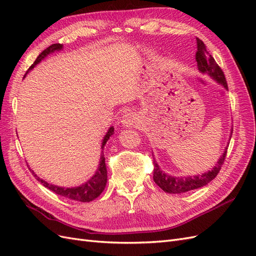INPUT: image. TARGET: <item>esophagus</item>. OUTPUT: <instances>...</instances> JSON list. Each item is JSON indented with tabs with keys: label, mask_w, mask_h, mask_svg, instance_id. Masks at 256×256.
Segmentation results:
<instances>
[{
	"label": "esophagus",
	"mask_w": 256,
	"mask_h": 256,
	"mask_svg": "<svg viewBox=\"0 0 256 256\" xmlns=\"http://www.w3.org/2000/svg\"><path fill=\"white\" fill-rule=\"evenodd\" d=\"M138 122V115L134 112H128L122 116V124L125 127H132Z\"/></svg>",
	"instance_id": "34e87169"
}]
</instances>
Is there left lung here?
<instances>
[{
	"label": "left lung",
	"instance_id": "1",
	"mask_svg": "<svg viewBox=\"0 0 256 256\" xmlns=\"http://www.w3.org/2000/svg\"><path fill=\"white\" fill-rule=\"evenodd\" d=\"M196 46L198 51L196 54V60L198 63V70L202 74H209L214 80L221 84L222 86H224V88L228 90V82L226 80V76H224L220 66L216 63V60L212 56V54L206 49L205 44L200 40V38H196ZM226 152L228 148L224 150L219 161L216 162V166L212 170V171H208L202 175H196L193 177H176L166 175V173L161 171L157 161L154 158V180L164 191L168 193H175V194H177V193H184L194 189H198L200 187H203V186H206L209 182H212L214 178L218 175L223 162L226 160Z\"/></svg>",
	"mask_w": 256,
	"mask_h": 256
}]
</instances>
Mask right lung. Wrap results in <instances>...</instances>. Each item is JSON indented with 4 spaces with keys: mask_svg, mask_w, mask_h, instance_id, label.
<instances>
[{
    "mask_svg": "<svg viewBox=\"0 0 256 256\" xmlns=\"http://www.w3.org/2000/svg\"><path fill=\"white\" fill-rule=\"evenodd\" d=\"M62 48H63V44H51L50 47H48L47 49H44L40 54V56H37V58L35 60L33 65L28 68V72H30V69H33L38 63H40L42 60H44L46 56H47L48 54H50L54 51L62 50ZM28 72H26V74H28ZM113 132H114L113 127H111L109 130H108L104 138L102 148H104L106 141L109 140L110 136L113 134ZM104 160H106V158L104 157V154H102V157H100L99 166L97 168L96 173L92 175V177L90 178V180H88L86 182L83 184H80L79 187H74V188L58 187V186H54V184H51L47 182H44V180H42V178L38 177L33 171H30V172H32V174L35 176V178L38 182L42 184V186H44L46 188L50 189L54 193H56V194L62 196L64 198H67L74 200H78V202L86 203V202H90V200L98 198L100 196V193L104 191V189L106 187V161Z\"/></svg>",
    "mask_w": 256,
    "mask_h": 256,
    "instance_id": "right-lung-1",
    "label": "right lung"
}]
</instances>
